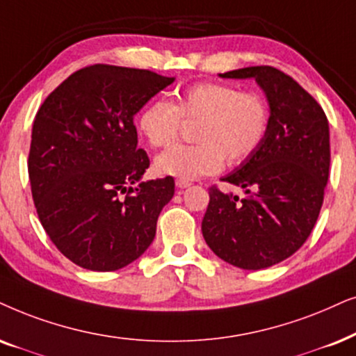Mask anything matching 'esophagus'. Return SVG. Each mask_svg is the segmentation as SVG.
Masks as SVG:
<instances>
[{"label": "esophagus", "mask_w": 356, "mask_h": 356, "mask_svg": "<svg viewBox=\"0 0 356 356\" xmlns=\"http://www.w3.org/2000/svg\"><path fill=\"white\" fill-rule=\"evenodd\" d=\"M189 181H186V179H177V186L179 188V189H184V188H188L189 186Z\"/></svg>", "instance_id": "obj_1"}]
</instances>
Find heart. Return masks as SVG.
I'll return each mask as SVG.
<instances>
[{"instance_id": "obj_1", "label": "heart", "mask_w": 356, "mask_h": 356, "mask_svg": "<svg viewBox=\"0 0 356 356\" xmlns=\"http://www.w3.org/2000/svg\"><path fill=\"white\" fill-rule=\"evenodd\" d=\"M183 122H196L197 144L175 145L155 160L156 173L193 179L212 175L227 165H238L255 154L270 131L271 111L257 91L218 81L184 88L175 103L154 99L138 114V131L154 149L172 145Z\"/></svg>"}]
</instances>
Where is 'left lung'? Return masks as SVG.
<instances>
[{
    "label": "left lung",
    "instance_id": "8db88e82",
    "mask_svg": "<svg viewBox=\"0 0 356 356\" xmlns=\"http://www.w3.org/2000/svg\"><path fill=\"white\" fill-rule=\"evenodd\" d=\"M220 76L255 78L271 122L260 149L222 178L245 196L209 188L202 237L230 265L263 270L298 252L319 218L330 167L329 122L321 104L278 68L247 67Z\"/></svg>",
    "mask_w": 356,
    "mask_h": 356
}]
</instances>
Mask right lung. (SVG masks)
Instances as JSON below:
<instances>
[{"label":"right lung","instance_id":"1","mask_svg":"<svg viewBox=\"0 0 356 356\" xmlns=\"http://www.w3.org/2000/svg\"><path fill=\"white\" fill-rule=\"evenodd\" d=\"M173 81L98 63L72 73L37 111L27 160L32 200L54 245L81 268H124L155 237L175 181H140L150 160L137 147L134 116Z\"/></svg>","mask_w":356,"mask_h":356}]
</instances>
